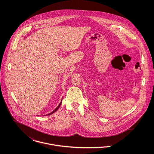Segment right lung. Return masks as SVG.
<instances>
[{"mask_svg": "<svg viewBox=\"0 0 154 154\" xmlns=\"http://www.w3.org/2000/svg\"><path fill=\"white\" fill-rule=\"evenodd\" d=\"M62 101H61V102H60V104H59V106H57V107H56V109H55V110H53V111H52V112H50V113H49V114H46V115H45V116H49V115H51V114H53V113H54V112H55V111H57V109H59V107H60V105H61V104H62Z\"/></svg>", "mask_w": 154, "mask_h": 154, "instance_id": "obj_1", "label": "right lung"}]
</instances>
